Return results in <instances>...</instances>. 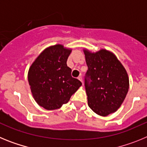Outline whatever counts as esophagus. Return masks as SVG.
<instances>
[{"mask_svg":"<svg viewBox=\"0 0 147 147\" xmlns=\"http://www.w3.org/2000/svg\"><path fill=\"white\" fill-rule=\"evenodd\" d=\"M78 80H80V81H81L82 82V84H83V82H82V76H79V77H78Z\"/></svg>","mask_w":147,"mask_h":147,"instance_id":"obj_1","label":"esophagus"}]
</instances>
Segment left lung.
<instances>
[{
	"mask_svg": "<svg viewBox=\"0 0 147 147\" xmlns=\"http://www.w3.org/2000/svg\"><path fill=\"white\" fill-rule=\"evenodd\" d=\"M88 70L85 76L88 103L93 112L107 116L115 112L129 90L125 68L112 52L102 49L96 53L85 49Z\"/></svg>",
	"mask_w": 147,
	"mask_h": 147,
	"instance_id": "left-lung-1",
	"label": "left lung"
}]
</instances>
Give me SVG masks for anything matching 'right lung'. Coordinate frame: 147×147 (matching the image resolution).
Segmentation results:
<instances>
[{
	"instance_id": "obj_1",
	"label": "right lung",
	"mask_w": 147,
	"mask_h": 147,
	"mask_svg": "<svg viewBox=\"0 0 147 147\" xmlns=\"http://www.w3.org/2000/svg\"><path fill=\"white\" fill-rule=\"evenodd\" d=\"M71 49L62 45L45 49L30 67L28 80L34 100L45 110L60 108L82 85L71 76L67 59Z\"/></svg>"
}]
</instances>
